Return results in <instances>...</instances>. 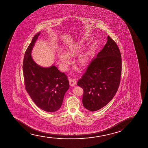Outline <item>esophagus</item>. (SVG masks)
<instances>
[{
    "label": "esophagus",
    "instance_id": "esophagus-1",
    "mask_svg": "<svg viewBox=\"0 0 148 148\" xmlns=\"http://www.w3.org/2000/svg\"><path fill=\"white\" fill-rule=\"evenodd\" d=\"M69 83L71 86H73L76 84V81L75 79L71 78V79H69Z\"/></svg>",
    "mask_w": 148,
    "mask_h": 148
}]
</instances>
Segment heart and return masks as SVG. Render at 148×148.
Listing matches in <instances>:
<instances>
[{
    "label": "heart",
    "mask_w": 148,
    "mask_h": 148,
    "mask_svg": "<svg viewBox=\"0 0 148 148\" xmlns=\"http://www.w3.org/2000/svg\"><path fill=\"white\" fill-rule=\"evenodd\" d=\"M80 47H81L80 43L75 44L69 47L68 50L66 51V54L64 53H59L58 57H59L60 61L65 64H67L69 63V57L74 56L76 53H77ZM89 59V57L88 53H84L79 55L78 60L80 65L84 66L88 63Z\"/></svg>",
    "instance_id": "heart-1"
}]
</instances>
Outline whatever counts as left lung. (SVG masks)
I'll return each mask as SVG.
<instances>
[{
    "instance_id": "obj_1",
    "label": "left lung",
    "mask_w": 148,
    "mask_h": 148,
    "mask_svg": "<svg viewBox=\"0 0 148 148\" xmlns=\"http://www.w3.org/2000/svg\"><path fill=\"white\" fill-rule=\"evenodd\" d=\"M121 70L119 49L108 35L103 49L92 60L77 82L84 91L82 101L84 107L96 111L107 105L117 91Z\"/></svg>"
}]
</instances>
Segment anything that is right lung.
I'll return each mask as SVG.
<instances>
[{
    "label": "right lung",
    "mask_w": 148,
    "mask_h": 148,
    "mask_svg": "<svg viewBox=\"0 0 148 148\" xmlns=\"http://www.w3.org/2000/svg\"><path fill=\"white\" fill-rule=\"evenodd\" d=\"M40 32L33 37L25 53L23 75L25 88L31 99L41 109L57 111L61 107L66 92L69 88L67 75L55 65L44 68L33 61L31 51Z\"/></svg>",
    "instance_id": "add662e5"
}]
</instances>
